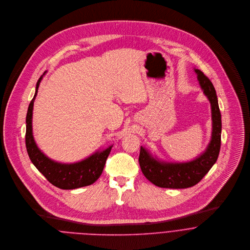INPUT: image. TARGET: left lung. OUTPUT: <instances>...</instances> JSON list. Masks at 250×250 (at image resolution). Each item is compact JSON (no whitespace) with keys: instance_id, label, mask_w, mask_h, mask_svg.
I'll return each instance as SVG.
<instances>
[{"instance_id":"left-lung-1","label":"left lung","mask_w":250,"mask_h":250,"mask_svg":"<svg viewBox=\"0 0 250 250\" xmlns=\"http://www.w3.org/2000/svg\"><path fill=\"white\" fill-rule=\"evenodd\" d=\"M202 90L211 105L212 133L207 149L196 159L189 162L169 163L153 157L141 146L139 163L145 176L162 188L182 189L196 185L208 172L218 158L221 146V113L215 89L211 82L200 70L195 69Z\"/></svg>"}]
</instances>
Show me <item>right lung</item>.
Instances as JSON below:
<instances>
[{
    "mask_svg": "<svg viewBox=\"0 0 250 250\" xmlns=\"http://www.w3.org/2000/svg\"><path fill=\"white\" fill-rule=\"evenodd\" d=\"M44 74L39 79L37 83L36 93L29 104L26 116L25 143L30 160L51 184L60 189L70 190L91 185L102 174L112 146L104 150L96 151L94 154L81 162L73 164H62L49 159L39 149L36 145L32 128L33 106L39 86Z\"/></svg>",
    "mask_w": 250,
    "mask_h": 250,
    "instance_id": "right-lung-1",
    "label": "right lung"
}]
</instances>
